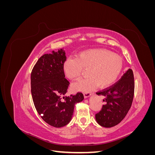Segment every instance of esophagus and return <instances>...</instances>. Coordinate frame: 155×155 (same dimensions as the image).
<instances>
[{
	"label": "esophagus",
	"mask_w": 155,
	"mask_h": 155,
	"mask_svg": "<svg viewBox=\"0 0 155 155\" xmlns=\"http://www.w3.org/2000/svg\"><path fill=\"white\" fill-rule=\"evenodd\" d=\"M83 94H84V97H85V98H87L88 97H90L91 95V94L89 93V92H85V93H84Z\"/></svg>",
	"instance_id": "esophagus-1"
}]
</instances>
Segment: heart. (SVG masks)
I'll return each instance as SVG.
<instances>
[{
	"label": "heart",
	"instance_id": "b5f03b06",
	"mask_svg": "<svg viewBox=\"0 0 155 155\" xmlns=\"http://www.w3.org/2000/svg\"><path fill=\"white\" fill-rule=\"evenodd\" d=\"M123 68L120 55L107 50H90L78 55L76 59L70 58L64 64V71L71 80L80 79L85 71L88 77L72 85L73 90L89 92L97 85L106 88L118 79Z\"/></svg>",
	"mask_w": 155,
	"mask_h": 155
}]
</instances>
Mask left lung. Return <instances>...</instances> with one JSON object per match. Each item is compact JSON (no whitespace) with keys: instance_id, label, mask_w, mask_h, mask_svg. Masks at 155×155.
Returning <instances> with one entry per match:
<instances>
[{"instance_id":"1","label":"left lung","mask_w":155,"mask_h":155,"mask_svg":"<svg viewBox=\"0 0 155 155\" xmlns=\"http://www.w3.org/2000/svg\"><path fill=\"white\" fill-rule=\"evenodd\" d=\"M134 93V74L129 68L113 85L96 92L104 96L105 101L101 110L96 114L97 122L104 127H112L120 123L132 105Z\"/></svg>"}]
</instances>
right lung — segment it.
I'll list each match as a JSON object with an SVG mask.
<instances>
[{"label":"right lung","instance_id":"1","mask_svg":"<svg viewBox=\"0 0 155 155\" xmlns=\"http://www.w3.org/2000/svg\"><path fill=\"white\" fill-rule=\"evenodd\" d=\"M63 49L44 54L31 73V92L35 109L45 122L55 127L67 125L72 119L75 104L83 100V94L64 96L70 82L65 78Z\"/></svg>","mask_w":155,"mask_h":155}]
</instances>
